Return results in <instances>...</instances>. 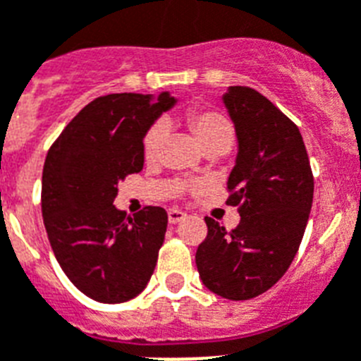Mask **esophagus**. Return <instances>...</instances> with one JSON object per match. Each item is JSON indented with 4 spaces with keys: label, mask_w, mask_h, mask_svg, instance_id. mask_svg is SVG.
Returning <instances> with one entry per match:
<instances>
[{
    "label": "esophagus",
    "mask_w": 361,
    "mask_h": 361,
    "mask_svg": "<svg viewBox=\"0 0 361 361\" xmlns=\"http://www.w3.org/2000/svg\"><path fill=\"white\" fill-rule=\"evenodd\" d=\"M183 219H186V214H184L183 210H178V208H169L168 221L171 223V225H177V223H180Z\"/></svg>",
    "instance_id": "esophagus-1"
}]
</instances>
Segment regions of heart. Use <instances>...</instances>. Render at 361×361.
Here are the masks:
<instances>
[{
    "label": "heart",
    "mask_w": 361,
    "mask_h": 361,
    "mask_svg": "<svg viewBox=\"0 0 361 361\" xmlns=\"http://www.w3.org/2000/svg\"><path fill=\"white\" fill-rule=\"evenodd\" d=\"M184 125L192 133L195 142L204 153H227L234 140L231 121L227 116L216 110H188L184 116ZM164 142H166V125L154 123L145 133L142 142L144 159L147 162H157L162 153Z\"/></svg>",
    "instance_id": "heart-1"
}]
</instances>
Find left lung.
I'll list each match as a JSON object with an SVG mask.
<instances>
[{
  "label": "left lung",
  "mask_w": 361,
  "mask_h": 361,
  "mask_svg": "<svg viewBox=\"0 0 361 361\" xmlns=\"http://www.w3.org/2000/svg\"><path fill=\"white\" fill-rule=\"evenodd\" d=\"M238 138L227 204L240 225L225 231L204 217L208 234L195 252L199 276L212 293L247 300L281 281L305 236L314 175L299 127L260 92L231 86L223 95Z\"/></svg>",
  "instance_id": "obj_1"
}]
</instances>
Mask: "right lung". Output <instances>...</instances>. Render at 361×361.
<instances>
[{
  "instance_id": "obj_1",
  "label": "right lung",
  "mask_w": 361,
  "mask_h": 361,
  "mask_svg": "<svg viewBox=\"0 0 361 361\" xmlns=\"http://www.w3.org/2000/svg\"><path fill=\"white\" fill-rule=\"evenodd\" d=\"M177 103L142 94L97 97L66 125L47 151L42 216L62 271L86 297L118 305L142 293L168 227L160 207L134 217L114 207L118 184L144 168L145 133Z\"/></svg>"
}]
</instances>
